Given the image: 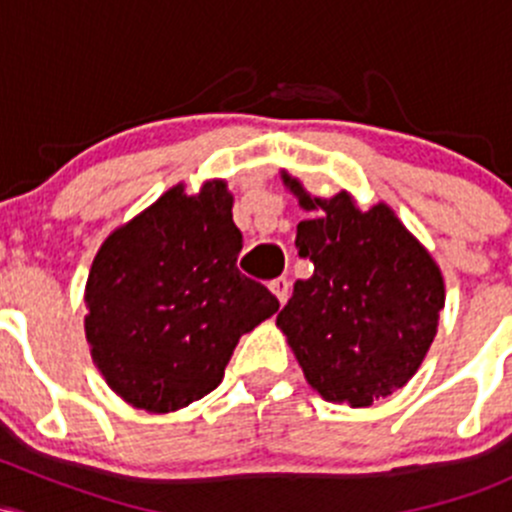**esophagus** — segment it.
Returning a JSON list of instances; mask_svg holds the SVG:
<instances>
[{"label":"esophagus","mask_w":512,"mask_h":512,"mask_svg":"<svg viewBox=\"0 0 512 512\" xmlns=\"http://www.w3.org/2000/svg\"><path fill=\"white\" fill-rule=\"evenodd\" d=\"M270 292L275 294L277 299H280V304H285L287 302V294H289V282L285 280V277H277V280H272L270 285Z\"/></svg>","instance_id":"esophagus-1"}]
</instances>
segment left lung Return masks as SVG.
<instances>
[{
  "mask_svg": "<svg viewBox=\"0 0 512 512\" xmlns=\"http://www.w3.org/2000/svg\"><path fill=\"white\" fill-rule=\"evenodd\" d=\"M282 183L312 213L294 245L314 275L294 282L277 327L322 399L371 406L426 359L446 304L441 267L386 203L361 210L347 190L317 198L287 170Z\"/></svg>",
  "mask_w": 512,
  "mask_h": 512,
  "instance_id": "8db88e82",
  "label": "left lung"
}]
</instances>
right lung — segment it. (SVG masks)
Here are the masks:
<instances>
[{"mask_svg":"<svg viewBox=\"0 0 512 512\" xmlns=\"http://www.w3.org/2000/svg\"><path fill=\"white\" fill-rule=\"evenodd\" d=\"M242 232L225 180L173 185L98 247L86 280L91 359L123 401L170 414L223 381L242 334L280 309L237 270Z\"/></svg>","mask_w":512,"mask_h":512,"instance_id":"right-lung-1","label":"right lung"}]
</instances>
